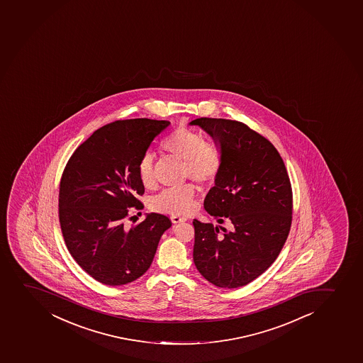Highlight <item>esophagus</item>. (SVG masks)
Returning <instances> with one entry per match:
<instances>
[{
    "label": "esophagus",
    "mask_w": 363,
    "mask_h": 363,
    "mask_svg": "<svg viewBox=\"0 0 363 363\" xmlns=\"http://www.w3.org/2000/svg\"><path fill=\"white\" fill-rule=\"evenodd\" d=\"M187 220L186 218L179 217V216H172V221L174 224H179V223H184V221Z\"/></svg>",
    "instance_id": "obj_1"
}]
</instances>
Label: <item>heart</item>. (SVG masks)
Wrapping results in <instances>:
<instances>
[{"instance_id": "1", "label": "heart", "mask_w": 363, "mask_h": 363, "mask_svg": "<svg viewBox=\"0 0 363 363\" xmlns=\"http://www.w3.org/2000/svg\"><path fill=\"white\" fill-rule=\"evenodd\" d=\"M162 147L167 152L184 160V179H194L201 184H212L220 174L224 157L220 147L212 142H206L203 135L187 128H179L162 140ZM139 181L145 188L156 184L153 157L144 155L138 163ZM196 191L193 184H186L179 187L167 188L153 196L151 208L162 213L186 216L195 207Z\"/></svg>"}]
</instances>
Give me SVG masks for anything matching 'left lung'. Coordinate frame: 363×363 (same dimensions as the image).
Wrapping results in <instances>:
<instances>
[{"label":"left lung","mask_w":363,"mask_h":363,"mask_svg":"<svg viewBox=\"0 0 363 363\" xmlns=\"http://www.w3.org/2000/svg\"><path fill=\"white\" fill-rule=\"evenodd\" d=\"M220 146L224 164L203 207L220 224L193 221V258L206 280L221 288L250 284L277 259L291 230L293 194L275 146L237 120L199 118Z\"/></svg>","instance_id":"8db88e82"}]
</instances>
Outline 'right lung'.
I'll return each mask as SVG.
<instances>
[{
  "instance_id": "obj_1",
  "label": "right lung",
  "mask_w": 363,
  "mask_h": 363,
  "mask_svg": "<svg viewBox=\"0 0 363 363\" xmlns=\"http://www.w3.org/2000/svg\"><path fill=\"white\" fill-rule=\"evenodd\" d=\"M167 120H116L72 153L60 184L58 217L67 250L95 280L120 286L149 269L172 220L150 213L126 228L130 208L143 210L138 163Z\"/></svg>"
}]
</instances>
